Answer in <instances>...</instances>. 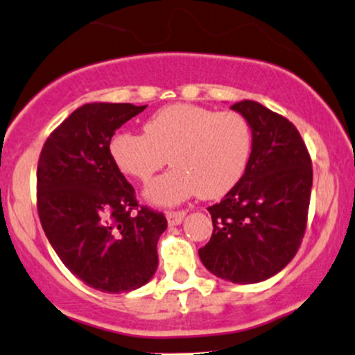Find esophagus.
I'll use <instances>...</instances> for the list:
<instances>
[{"label":"esophagus","mask_w":355,"mask_h":355,"mask_svg":"<svg viewBox=\"0 0 355 355\" xmlns=\"http://www.w3.org/2000/svg\"><path fill=\"white\" fill-rule=\"evenodd\" d=\"M185 219V211H170L167 213V221L170 226H180Z\"/></svg>","instance_id":"34e87169"}]
</instances>
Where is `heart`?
<instances>
[{
  "instance_id": "b5f03b06",
  "label": "heart",
  "mask_w": 355,
  "mask_h": 355,
  "mask_svg": "<svg viewBox=\"0 0 355 355\" xmlns=\"http://www.w3.org/2000/svg\"><path fill=\"white\" fill-rule=\"evenodd\" d=\"M144 132H116L110 154L121 172L142 183L170 157L173 168L144 191L157 206H177L198 193L208 200L226 195L244 177L252 152L250 125L239 113L187 103L157 111Z\"/></svg>"
}]
</instances>
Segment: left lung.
Returning a JSON list of instances; mask_svg holds the SVG:
<instances>
[{"label": "left lung", "mask_w": 355, "mask_h": 355, "mask_svg": "<svg viewBox=\"0 0 355 355\" xmlns=\"http://www.w3.org/2000/svg\"><path fill=\"white\" fill-rule=\"evenodd\" d=\"M248 121L252 152L241 182L209 206L213 236L203 266L232 284H259L288 266L302 244L313 185L311 159L284 116L252 100L231 106Z\"/></svg>", "instance_id": "8db88e82"}]
</instances>
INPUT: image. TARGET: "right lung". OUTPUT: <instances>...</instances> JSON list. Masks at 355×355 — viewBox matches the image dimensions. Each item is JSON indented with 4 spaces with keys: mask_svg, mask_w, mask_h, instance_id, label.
Listing matches in <instances>:
<instances>
[{
    "mask_svg": "<svg viewBox=\"0 0 355 355\" xmlns=\"http://www.w3.org/2000/svg\"><path fill=\"white\" fill-rule=\"evenodd\" d=\"M146 106L87 103L47 139L37 165V209L49 242L83 284L105 293L141 288L159 266L164 214L141 206L110 141Z\"/></svg>",
    "mask_w": 355,
    "mask_h": 355,
    "instance_id": "add662e5",
    "label": "right lung"
}]
</instances>
